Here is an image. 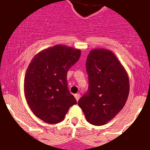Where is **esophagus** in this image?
Instances as JSON below:
<instances>
[{"label": "esophagus", "mask_w": 150, "mask_h": 150, "mask_svg": "<svg viewBox=\"0 0 150 150\" xmlns=\"http://www.w3.org/2000/svg\"><path fill=\"white\" fill-rule=\"evenodd\" d=\"M74 96H75V99H76V100H79V98H80V95L79 93H76V94H75V95H74Z\"/></svg>", "instance_id": "1"}]
</instances>
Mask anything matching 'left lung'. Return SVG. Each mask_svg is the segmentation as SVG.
Masks as SVG:
<instances>
[{
	"label": "left lung",
	"mask_w": 150,
	"mask_h": 150,
	"mask_svg": "<svg viewBox=\"0 0 150 150\" xmlns=\"http://www.w3.org/2000/svg\"><path fill=\"white\" fill-rule=\"evenodd\" d=\"M86 71L89 88L78 103L89 123L103 125L125 104L129 94L128 75L115 54L106 49L89 52Z\"/></svg>",
	"instance_id": "obj_1"
}]
</instances>
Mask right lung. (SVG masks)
<instances>
[{
  "label": "right lung",
  "instance_id": "right-lung-1",
  "mask_svg": "<svg viewBox=\"0 0 150 150\" xmlns=\"http://www.w3.org/2000/svg\"><path fill=\"white\" fill-rule=\"evenodd\" d=\"M80 55L79 49L58 44L38 53L28 66L25 96L33 113L46 123L62 121L69 108L77 103L68 90L67 73Z\"/></svg>",
  "mask_w": 150,
  "mask_h": 150
}]
</instances>
